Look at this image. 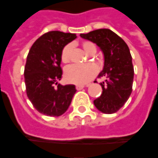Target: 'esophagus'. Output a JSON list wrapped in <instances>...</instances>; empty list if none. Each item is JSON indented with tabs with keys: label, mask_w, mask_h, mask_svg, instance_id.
Segmentation results:
<instances>
[{
	"label": "esophagus",
	"mask_w": 158,
	"mask_h": 158,
	"mask_svg": "<svg viewBox=\"0 0 158 158\" xmlns=\"http://www.w3.org/2000/svg\"><path fill=\"white\" fill-rule=\"evenodd\" d=\"M84 87V85H77V86H76V88H77V90H81Z\"/></svg>",
	"instance_id": "esophagus-1"
}]
</instances>
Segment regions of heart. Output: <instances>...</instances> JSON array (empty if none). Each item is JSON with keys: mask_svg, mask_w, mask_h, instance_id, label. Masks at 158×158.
<instances>
[{"mask_svg": "<svg viewBox=\"0 0 158 158\" xmlns=\"http://www.w3.org/2000/svg\"><path fill=\"white\" fill-rule=\"evenodd\" d=\"M82 48L89 54L96 52V47L91 41H83ZM72 51V44H67L61 51V61L64 64L70 61V55ZM99 72V68L94 64H87L84 65L72 64L68 66L64 70V79L66 81L73 84H86L90 81Z\"/></svg>", "mask_w": 158, "mask_h": 158, "instance_id": "heart-1", "label": "heart"}]
</instances>
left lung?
<instances>
[{
	"instance_id": "1",
	"label": "left lung",
	"mask_w": 158,
	"mask_h": 158,
	"mask_svg": "<svg viewBox=\"0 0 158 158\" xmlns=\"http://www.w3.org/2000/svg\"><path fill=\"white\" fill-rule=\"evenodd\" d=\"M80 35L96 43L105 56L104 69L99 77H106V81L100 83L102 94L94 104L103 113L117 112L127 102L133 89L135 71L129 48L119 35L109 29Z\"/></svg>"
}]
</instances>
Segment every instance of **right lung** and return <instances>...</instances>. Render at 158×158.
<instances>
[{
  "label": "right lung",
  "instance_id": "obj_1",
  "mask_svg": "<svg viewBox=\"0 0 158 158\" xmlns=\"http://www.w3.org/2000/svg\"><path fill=\"white\" fill-rule=\"evenodd\" d=\"M77 35L61 31L45 33L35 41L24 67L26 94L35 110L49 117H59L69 108L75 85L58 83L62 77L61 51Z\"/></svg>",
  "mask_w": 158,
  "mask_h": 158
}]
</instances>
